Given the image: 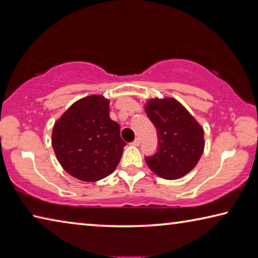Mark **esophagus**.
<instances>
[{
  "label": "esophagus",
  "mask_w": 258,
  "mask_h": 258,
  "mask_svg": "<svg viewBox=\"0 0 258 258\" xmlns=\"http://www.w3.org/2000/svg\"><path fill=\"white\" fill-rule=\"evenodd\" d=\"M131 145H132V146H135V147H138V146L140 145V139H135L134 141H133L132 143H131Z\"/></svg>",
  "instance_id": "obj_1"
}]
</instances>
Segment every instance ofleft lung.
Here are the masks:
<instances>
[{
	"label": "left lung",
	"instance_id": "8db88e82",
	"mask_svg": "<svg viewBox=\"0 0 258 258\" xmlns=\"http://www.w3.org/2000/svg\"><path fill=\"white\" fill-rule=\"evenodd\" d=\"M145 110L158 131L159 147L147 157L149 168L165 180H177L196 167L205 148L204 128L187 109L171 97L151 98Z\"/></svg>",
	"mask_w": 258,
	"mask_h": 258
}]
</instances>
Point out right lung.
<instances>
[{
    "label": "right lung",
    "instance_id": "add662e5",
    "mask_svg": "<svg viewBox=\"0 0 258 258\" xmlns=\"http://www.w3.org/2000/svg\"><path fill=\"white\" fill-rule=\"evenodd\" d=\"M109 99L91 94L74 102L52 131L56 159L69 175L84 182L107 177L119 164L126 143L109 116Z\"/></svg>",
    "mask_w": 258,
    "mask_h": 258
}]
</instances>
